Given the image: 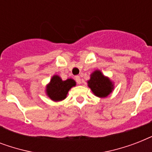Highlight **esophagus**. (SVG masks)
Returning a JSON list of instances; mask_svg holds the SVG:
<instances>
[{"mask_svg": "<svg viewBox=\"0 0 152 152\" xmlns=\"http://www.w3.org/2000/svg\"><path fill=\"white\" fill-rule=\"evenodd\" d=\"M75 80H76V83H78V84H80L81 83V80H80V77L79 76H76V77H75Z\"/></svg>", "mask_w": 152, "mask_h": 152, "instance_id": "esophagus-1", "label": "esophagus"}]
</instances>
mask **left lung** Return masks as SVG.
<instances>
[{
    "label": "left lung",
    "mask_w": 152,
    "mask_h": 152,
    "mask_svg": "<svg viewBox=\"0 0 152 152\" xmlns=\"http://www.w3.org/2000/svg\"><path fill=\"white\" fill-rule=\"evenodd\" d=\"M88 84L94 95L99 98L107 97L113 90V82L104 76L99 70H95L91 74Z\"/></svg>",
    "instance_id": "1"
}]
</instances>
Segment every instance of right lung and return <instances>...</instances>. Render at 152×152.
Masks as SVG:
<instances>
[{
	"label": "right lung",
	"instance_id": "obj_1",
	"mask_svg": "<svg viewBox=\"0 0 152 152\" xmlns=\"http://www.w3.org/2000/svg\"><path fill=\"white\" fill-rule=\"evenodd\" d=\"M74 86H76V81L72 79L62 80L59 76L54 75L46 86V95L53 101H61L67 97L69 91Z\"/></svg>",
	"mask_w": 152,
	"mask_h": 152
}]
</instances>
